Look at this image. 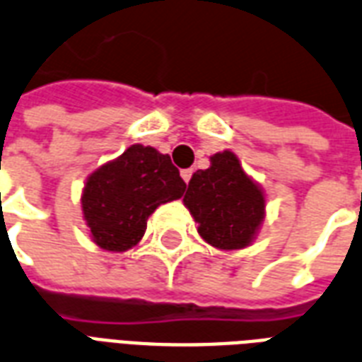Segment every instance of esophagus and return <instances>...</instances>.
Masks as SVG:
<instances>
[{
    "label": "esophagus",
    "instance_id": "esophagus-1",
    "mask_svg": "<svg viewBox=\"0 0 362 362\" xmlns=\"http://www.w3.org/2000/svg\"><path fill=\"white\" fill-rule=\"evenodd\" d=\"M180 176H182V180L186 182H189V178H192V169H186V170H182L180 173Z\"/></svg>",
    "mask_w": 362,
    "mask_h": 362
}]
</instances>
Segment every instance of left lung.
I'll return each mask as SVG.
<instances>
[{"mask_svg":"<svg viewBox=\"0 0 362 362\" xmlns=\"http://www.w3.org/2000/svg\"><path fill=\"white\" fill-rule=\"evenodd\" d=\"M184 205L203 241L218 250L250 247L266 218V193L230 150L211 156L209 169L193 173Z\"/></svg>","mask_w":362,"mask_h":362,"instance_id":"left-lung-1","label":"left lung"}]
</instances>
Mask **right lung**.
I'll list each match as a JSON object with an SVG mask.
<instances>
[{"label": "right lung", "mask_w": 362, "mask_h": 362, "mask_svg": "<svg viewBox=\"0 0 362 362\" xmlns=\"http://www.w3.org/2000/svg\"><path fill=\"white\" fill-rule=\"evenodd\" d=\"M186 184L167 153L142 144L87 176L81 192L83 220L102 250L125 252L144 237L148 218L163 203L180 199Z\"/></svg>", "instance_id": "right-lung-1"}]
</instances>
